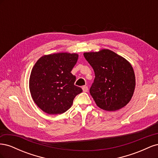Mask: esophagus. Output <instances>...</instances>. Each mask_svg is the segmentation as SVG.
<instances>
[{
	"mask_svg": "<svg viewBox=\"0 0 158 158\" xmlns=\"http://www.w3.org/2000/svg\"><path fill=\"white\" fill-rule=\"evenodd\" d=\"M82 90H83V92H88V86H83L82 87Z\"/></svg>",
	"mask_w": 158,
	"mask_h": 158,
	"instance_id": "34e87169",
	"label": "esophagus"
}]
</instances>
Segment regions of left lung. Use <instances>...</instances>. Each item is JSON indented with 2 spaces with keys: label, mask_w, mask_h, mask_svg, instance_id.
Segmentation results:
<instances>
[{
  "label": "left lung",
  "mask_w": 158,
  "mask_h": 158,
  "mask_svg": "<svg viewBox=\"0 0 158 158\" xmlns=\"http://www.w3.org/2000/svg\"><path fill=\"white\" fill-rule=\"evenodd\" d=\"M84 56L95 73L89 92L97 106L108 111L127 106L136 85L135 72L130 63L109 49L84 52Z\"/></svg>",
  "instance_id": "8db88e82"
}]
</instances>
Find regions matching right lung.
I'll return each instance as SVG.
<instances>
[{
    "label": "right lung",
    "mask_w": 158,
    "mask_h": 158,
    "mask_svg": "<svg viewBox=\"0 0 158 158\" xmlns=\"http://www.w3.org/2000/svg\"><path fill=\"white\" fill-rule=\"evenodd\" d=\"M78 59L76 53L59 52L41 56L33 66L30 91L33 100L43 111L49 114L63 113L82 92L74 85L76 76L70 73Z\"/></svg>",
    "instance_id": "1"
}]
</instances>
